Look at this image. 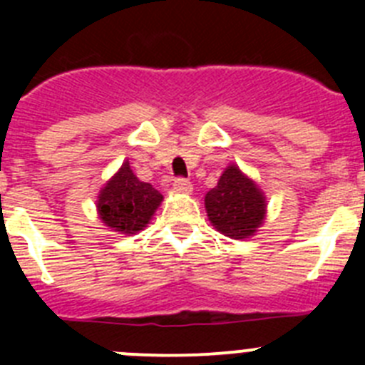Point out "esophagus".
Returning <instances> with one entry per match:
<instances>
[{"label":"esophagus","instance_id":"34e87169","mask_svg":"<svg viewBox=\"0 0 365 365\" xmlns=\"http://www.w3.org/2000/svg\"><path fill=\"white\" fill-rule=\"evenodd\" d=\"M173 190L178 194H190L192 192V185H190L189 180L176 178L175 182H173Z\"/></svg>","mask_w":365,"mask_h":365}]
</instances>
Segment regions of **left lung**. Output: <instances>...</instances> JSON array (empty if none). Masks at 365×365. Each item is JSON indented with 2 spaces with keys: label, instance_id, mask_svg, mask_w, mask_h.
I'll use <instances>...</instances> for the list:
<instances>
[{
  "label": "left lung",
  "instance_id": "8db88e82",
  "mask_svg": "<svg viewBox=\"0 0 365 365\" xmlns=\"http://www.w3.org/2000/svg\"><path fill=\"white\" fill-rule=\"evenodd\" d=\"M210 224L224 237L245 240L256 235L267 217V196L237 164H230L205 196Z\"/></svg>",
  "mask_w": 365,
  "mask_h": 365
}]
</instances>
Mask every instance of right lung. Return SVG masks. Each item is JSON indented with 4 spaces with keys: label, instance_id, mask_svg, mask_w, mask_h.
<instances>
[{
    "label": "right lung",
    "instance_id": "obj_1",
    "mask_svg": "<svg viewBox=\"0 0 365 365\" xmlns=\"http://www.w3.org/2000/svg\"><path fill=\"white\" fill-rule=\"evenodd\" d=\"M162 194L150 183L141 182L128 160L106 182L97 196L98 219L118 235L139 233L150 224L162 203Z\"/></svg>",
    "mask_w": 365,
    "mask_h": 365
}]
</instances>
